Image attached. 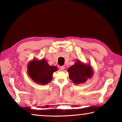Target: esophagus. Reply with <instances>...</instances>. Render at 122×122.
<instances>
[{
  "instance_id": "esophagus-1",
  "label": "esophagus",
  "mask_w": 122,
  "mask_h": 122,
  "mask_svg": "<svg viewBox=\"0 0 122 122\" xmlns=\"http://www.w3.org/2000/svg\"><path fill=\"white\" fill-rule=\"evenodd\" d=\"M59 68H60V70H61V71H63V70L64 69L65 66H61L59 67Z\"/></svg>"
}]
</instances>
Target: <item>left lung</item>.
Instances as JSON below:
<instances>
[{
    "label": "left lung",
    "mask_w": 122,
    "mask_h": 122,
    "mask_svg": "<svg viewBox=\"0 0 122 122\" xmlns=\"http://www.w3.org/2000/svg\"><path fill=\"white\" fill-rule=\"evenodd\" d=\"M69 78L74 84H78L86 81L92 76V70L90 66L83 64L78 61L68 69Z\"/></svg>",
    "instance_id": "8db88e82"
}]
</instances>
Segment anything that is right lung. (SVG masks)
<instances>
[{
	"label": "right lung",
	"instance_id": "add662e5",
	"mask_svg": "<svg viewBox=\"0 0 122 122\" xmlns=\"http://www.w3.org/2000/svg\"><path fill=\"white\" fill-rule=\"evenodd\" d=\"M57 71L55 66H51L44 59L33 60L28 66V74L35 82L41 84H46L52 79L53 73Z\"/></svg>",
	"mask_w": 122,
	"mask_h": 122
}]
</instances>
